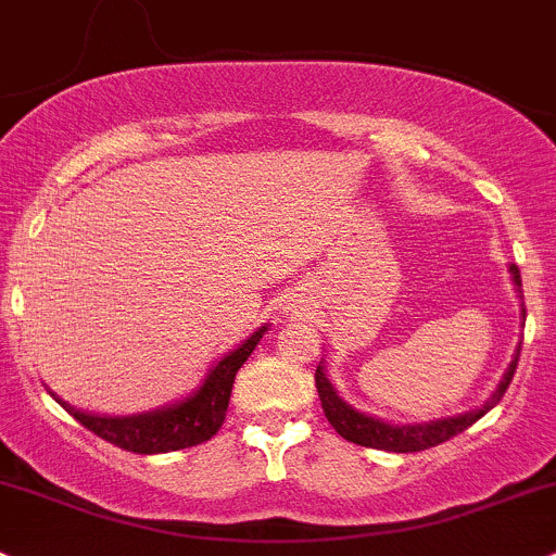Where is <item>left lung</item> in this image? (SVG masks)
<instances>
[{"mask_svg":"<svg viewBox=\"0 0 556 556\" xmlns=\"http://www.w3.org/2000/svg\"><path fill=\"white\" fill-rule=\"evenodd\" d=\"M508 273H511L514 289H517L519 300H525L519 267L508 265ZM525 316H528V313H525V302H522V320H525ZM519 351H522V342H519L517 351H514L511 364L506 366L501 382H497L495 391L490 393L488 402L479 404L477 409L460 412V415H452V417H439V420H428V422H388V420H382V417L358 412L356 406L348 404L345 399L337 393L334 382H331L329 375H326L324 362H320L316 369V388H318L320 406H324L326 420L331 422V428H334L342 439H348V442H353V444H362V447H371V450L420 452L428 447H437V444L447 442V439L463 433L468 426H473L479 417L488 415L492 406L501 402L503 393H506V388H508V382H511L514 371H517Z\"/></svg>","mask_w":556,"mask_h":556,"instance_id":"obj_1","label":"left lung"}]
</instances>
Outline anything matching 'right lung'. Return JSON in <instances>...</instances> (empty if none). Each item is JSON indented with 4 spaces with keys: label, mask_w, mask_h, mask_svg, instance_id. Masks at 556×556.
I'll list each match as a JSON object with an SVG mask.
<instances>
[{
    "label": "right lung",
    "mask_w": 556,
    "mask_h": 556,
    "mask_svg": "<svg viewBox=\"0 0 556 556\" xmlns=\"http://www.w3.org/2000/svg\"><path fill=\"white\" fill-rule=\"evenodd\" d=\"M267 329H270V324L260 326L256 331H251L249 340H243L230 353H225L219 362L211 364L203 382L194 388L190 396L152 412H139V415H96V412L77 409V406L64 402L50 388L48 391L74 420H79L88 431L106 439V442H112L119 450L136 452V455H157V452L194 447V444L208 442L222 428L238 369L254 353V348L260 345L262 334Z\"/></svg>",
    "instance_id": "obj_1"
}]
</instances>
